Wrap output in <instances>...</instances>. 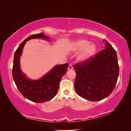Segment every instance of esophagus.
Returning <instances> with one entry per match:
<instances>
[{"instance_id":"1","label":"esophagus","mask_w":131,"mask_h":131,"mask_svg":"<svg viewBox=\"0 0 131 131\" xmlns=\"http://www.w3.org/2000/svg\"><path fill=\"white\" fill-rule=\"evenodd\" d=\"M73 69V68L72 65V64H70V65L68 66V70H72Z\"/></svg>"}]
</instances>
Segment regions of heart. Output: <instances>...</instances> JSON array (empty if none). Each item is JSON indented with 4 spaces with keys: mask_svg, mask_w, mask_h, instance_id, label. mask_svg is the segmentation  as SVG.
Here are the masks:
<instances>
[{
    "mask_svg": "<svg viewBox=\"0 0 131 131\" xmlns=\"http://www.w3.org/2000/svg\"><path fill=\"white\" fill-rule=\"evenodd\" d=\"M73 50L76 51H82L78 57L80 62L89 61L94 56L96 51V47L94 44L86 40H80L73 44Z\"/></svg>",
    "mask_w": 131,
    "mask_h": 131,
    "instance_id": "obj_1",
    "label": "heart"
}]
</instances>
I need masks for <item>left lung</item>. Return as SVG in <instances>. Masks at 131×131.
Listing matches in <instances>:
<instances>
[{
	"mask_svg": "<svg viewBox=\"0 0 131 131\" xmlns=\"http://www.w3.org/2000/svg\"><path fill=\"white\" fill-rule=\"evenodd\" d=\"M105 49L91 59L74 66L76 70L75 91L80 96L90 101L106 98L114 90L119 75L116 50L105 40Z\"/></svg>",
	"mask_w": 131,
	"mask_h": 131,
	"instance_id": "left-lung-1",
	"label": "left lung"
}]
</instances>
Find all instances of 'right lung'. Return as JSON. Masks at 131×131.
Instances as JSON below:
<instances>
[{
	"mask_svg": "<svg viewBox=\"0 0 131 131\" xmlns=\"http://www.w3.org/2000/svg\"><path fill=\"white\" fill-rule=\"evenodd\" d=\"M37 38L50 40L43 33L32 35L24 40L15 52L12 74L18 90L25 98L34 102L43 103L52 99L57 95L61 80L67 71L68 63L56 65L39 80L28 79L21 70L19 59L26 41Z\"/></svg>",
	"mask_w": 131,
	"mask_h": 131,
	"instance_id": "right-lung-1",
	"label": "right lung"
}]
</instances>
